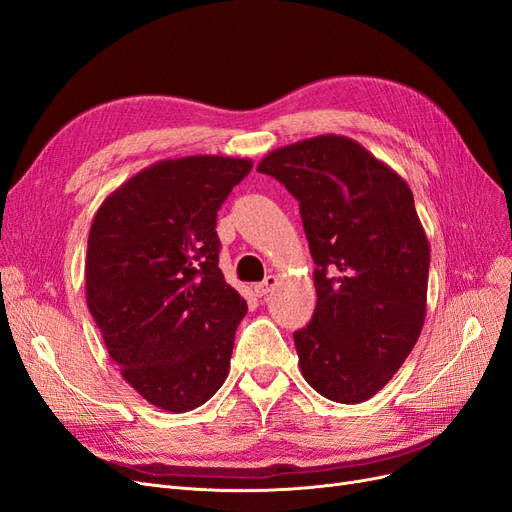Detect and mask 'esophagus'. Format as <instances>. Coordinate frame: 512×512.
Wrapping results in <instances>:
<instances>
[{
  "mask_svg": "<svg viewBox=\"0 0 512 512\" xmlns=\"http://www.w3.org/2000/svg\"><path fill=\"white\" fill-rule=\"evenodd\" d=\"M276 285H278V276L270 274V276L263 278L261 282H257V285H255V295H257V297H266Z\"/></svg>",
  "mask_w": 512,
  "mask_h": 512,
  "instance_id": "1",
  "label": "esophagus"
}]
</instances>
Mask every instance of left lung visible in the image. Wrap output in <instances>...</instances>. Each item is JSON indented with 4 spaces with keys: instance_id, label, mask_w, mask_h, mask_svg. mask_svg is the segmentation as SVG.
Listing matches in <instances>:
<instances>
[{
    "instance_id": "obj_1",
    "label": "left lung",
    "mask_w": 512,
    "mask_h": 512,
    "mask_svg": "<svg viewBox=\"0 0 512 512\" xmlns=\"http://www.w3.org/2000/svg\"><path fill=\"white\" fill-rule=\"evenodd\" d=\"M299 202L316 308L293 333L325 399L363 403L401 369L426 318L430 244L407 181L342 135L270 151L257 166Z\"/></svg>"
}]
</instances>
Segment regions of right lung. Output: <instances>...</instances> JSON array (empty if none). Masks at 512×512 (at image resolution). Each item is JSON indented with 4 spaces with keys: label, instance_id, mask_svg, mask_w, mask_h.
Instances as JSON below:
<instances>
[{
    "label": "right lung",
    "instance_id": "right-lung-1",
    "mask_svg": "<svg viewBox=\"0 0 512 512\" xmlns=\"http://www.w3.org/2000/svg\"><path fill=\"white\" fill-rule=\"evenodd\" d=\"M253 162L160 160L122 183L92 219L86 301L111 361L170 413L204 405L230 373L246 301L219 270L217 211Z\"/></svg>",
    "mask_w": 512,
    "mask_h": 512
}]
</instances>
